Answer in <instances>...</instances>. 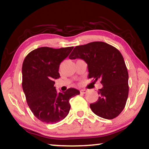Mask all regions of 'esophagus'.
Masks as SVG:
<instances>
[{
	"label": "esophagus",
	"mask_w": 149,
	"mask_h": 149,
	"mask_svg": "<svg viewBox=\"0 0 149 149\" xmlns=\"http://www.w3.org/2000/svg\"><path fill=\"white\" fill-rule=\"evenodd\" d=\"M87 92V91L86 89H81L80 90V93H83V94H85V93H86Z\"/></svg>",
	"instance_id": "34e87169"
}]
</instances>
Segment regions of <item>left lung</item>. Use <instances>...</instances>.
<instances>
[{
	"instance_id": "1",
	"label": "left lung",
	"mask_w": 149,
	"mask_h": 149,
	"mask_svg": "<svg viewBox=\"0 0 149 149\" xmlns=\"http://www.w3.org/2000/svg\"><path fill=\"white\" fill-rule=\"evenodd\" d=\"M70 59L81 58L87 64L88 78L98 79L103 87L99 89L97 101L90 108L98 116L111 120L119 115L127 101L128 72L122 54L116 48L104 42L95 41L76 46Z\"/></svg>"
}]
</instances>
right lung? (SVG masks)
<instances>
[{
  "label": "right lung",
  "instance_id": "1",
  "mask_svg": "<svg viewBox=\"0 0 149 149\" xmlns=\"http://www.w3.org/2000/svg\"><path fill=\"white\" fill-rule=\"evenodd\" d=\"M73 47L58 49L40 47L27 55L22 65V88L33 114L41 122L56 123L67 116L70 99L79 91L70 88L58 93L55 79L60 77V64L68 56Z\"/></svg>",
  "mask_w": 149,
  "mask_h": 149
}]
</instances>
